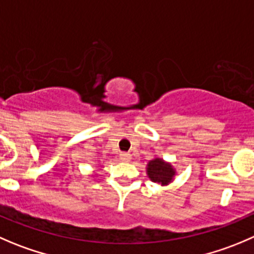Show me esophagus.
Returning a JSON list of instances; mask_svg holds the SVG:
<instances>
[{"label":"esophagus","instance_id":"1","mask_svg":"<svg viewBox=\"0 0 254 254\" xmlns=\"http://www.w3.org/2000/svg\"><path fill=\"white\" fill-rule=\"evenodd\" d=\"M120 160L124 162H129L130 160H131V155H130L129 152H122V154H120Z\"/></svg>","mask_w":254,"mask_h":254}]
</instances>
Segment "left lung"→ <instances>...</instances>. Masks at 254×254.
<instances>
[{
	"label": "left lung",
	"instance_id": "obj_1",
	"mask_svg": "<svg viewBox=\"0 0 254 254\" xmlns=\"http://www.w3.org/2000/svg\"><path fill=\"white\" fill-rule=\"evenodd\" d=\"M146 174L152 182H157L161 186H166L174 181L176 170L170 162L165 161L161 157H155L147 162Z\"/></svg>",
	"mask_w": 254,
	"mask_h": 254
}]
</instances>
